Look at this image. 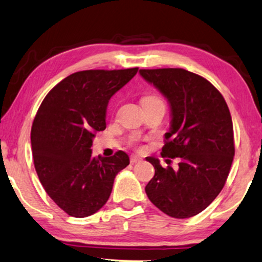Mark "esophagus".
<instances>
[{
	"label": "esophagus",
	"instance_id": "1",
	"mask_svg": "<svg viewBox=\"0 0 262 262\" xmlns=\"http://www.w3.org/2000/svg\"><path fill=\"white\" fill-rule=\"evenodd\" d=\"M140 161H142V157L137 156V155H134V156L130 157L131 164H136V163H138V162H140Z\"/></svg>",
	"mask_w": 262,
	"mask_h": 262
}]
</instances>
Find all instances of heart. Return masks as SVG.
<instances>
[{"label": "heart", "instance_id": "b5f03b06", "mask_svg": "<svg viewBox=\"0 0 262 262\" xmlns=\"http://www.w3.org/2000/svg\"><path fill=\"white\" fill-rule=\"evenodd\" d=\"M155 101H162V99H159L158 97H155V96H147V97H144V98H143L142 104H145V103H155Z\"/></svg>", "mask_w": 262, "mask_h": 262}]
</instances>
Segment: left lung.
<instances>
[{"instance_id": "8db88e82", "label": "left lung", "mask_w": 262, "mask_h": 262, "mask_svg": "<svg viewBox=\"0 0 262 262\" xmlns=\"http://www.w3.org/2000/svg\"><path fill=\"white\" fill-rule=\"evenodd\" d=\"M139 74L169 101L171 125L162 157L180 161L173 170L146 157L155 176L145 192L164 214L191 217L213 202L229 175L235 154L229 108L214 85L183 68L139 70Z\"/></svg>"}]
</instances>
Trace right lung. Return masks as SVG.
Listing matches in <instances>:
<instances>
[{
  "instance_id": "1",
  "label": "right lung",
  "mask_w": 262,
  "mask_h": 262,
  "mask_svg": "<svg viewBox=\"0 0 262 262\" xmlns=\"http://www.w3.org/2000/svg\"><path fill=\"white\" fill-rule=\"evenodd\" d=\"M138 72L90 70L68 75L45 97L30 132L34 165L58 207L74 217L97 213L115 177L130 163L124 151L92 157L93 138L106 127L108 100Z\"/></svg>"
}]
</instances>
